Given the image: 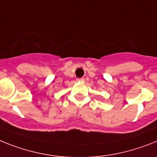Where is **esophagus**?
<instances>
[{
	"mask_svg": "<svg viewBox=\"0 0 157 157\" xmlns=\"http://www.w3.org/2000/svg\"><path fill=\"white\" fill-rule=\"evenodd\" d=\"M77 81H79V82H83V81H84V78H78L77 79Z\"/></svg>",
	"mask_w": 157,
	"mask_h": 157,
	"instance_id": "1",
	"label": "esophagus"
}]
</instances>
